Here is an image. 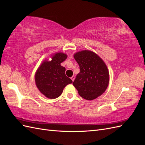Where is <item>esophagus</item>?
I'll return each instance as SVG.
<instances>
[{"instance_id": "34e87169", "label": "esophagus", "mask_w": 145, "mask_h": 145, "mask_svg": "<svg viewBox=\"0 0 145 145\" xmlns=\"http://www.w3.org/2000/svg\"><path fill=\"white\" fill-rule=\"evenodd\" d=\"M71 78L72 81V82H74V79H75V76H72L71 77Z\"/></svg>"}]
</instances>
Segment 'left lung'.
Instances as JSON below:
<instances>
[{
  "instance_id": "1",
  "label": "left lung",
  "mask_w": 145,
  "mask_h": 145,
  "mask_svg": "<svg viewBox=\"0 0 145 145\" xmlns=\"http://www.w3.org/2000/svg\"><path fill=\"white\" fill-rule=\"evenodd\" d=\"M74 57L80 67L72 85L81 97L94 100L106 89L109 81L108 68L103 60L95 52L89 50L77 52Z\"/></svg>"
}]
</instances>
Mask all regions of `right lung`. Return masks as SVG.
Returning a JSON list of instances; mask_svg holds the SVG:
<instances>
[{
	"mask_svg": "<svg viewBox=\"0 0 145 145\" xmlns=\"http://www.w3.org/2000/svg\"><path fill=\"white\" fill-rule=\"evenodd\" d=\"M67 58V54L57 52L52 56L51 61H43L37 70L36 85L47 98L53 99L59 97L64 88L72 83L71 78L65 75V68L60 65Z\"/></svg>",
	"mask_w": 145,
	"mask_h": 145,
	"instance_id": "1",
	"label": "right lung"
}]
</instances>
